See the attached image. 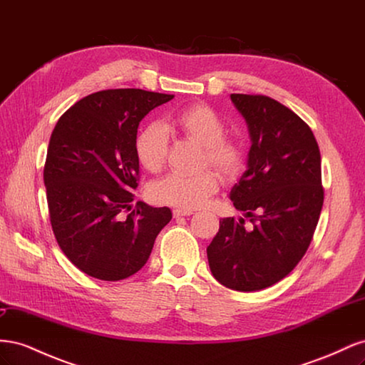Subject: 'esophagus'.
Instances as JSON below:
<instances>
[{
	"label": "esophagus",
	"instance_id": "34e87169",
	"mask_svg": "<svg viewBox=\"0 0 365 365\" xmlns=\"http://www.w3.org/2000/svg\"><path fill=\"white\" fill-rule=\"evenodd\" d=\"M190 215H193V210H190V208H176V210H173V217L190 216Z\"/></svg>",
	"mask_w": 365,
	"mask_h": 365
}]
</instances>
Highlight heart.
Returning <instances> with one entry per match:
<instances>
[{"label": "heart", "mask_w": 365, "mask_h": 365, "mask_svg": "<svg viewBox=\"0 0 365 365\" xmlns=\"http://www.w3.org/2000/svg\"><path fill=\"white\" fill-rule=\"evenodd\" d=\"M172 125L184 137L202 146V165L212 168L231 181L244 168V150L239 143L225 137L224 118L207 105H192L175 114ZM168 132L160 125H149L141 129L135 140V155L138 163L149 172H158L168 158ZM219 187L217 176L212 170L196 175L169 173L150 185L152 200L181 208H197L204 205Z\"/></svg>", "instance_id": "heart-1"}]
</instances>
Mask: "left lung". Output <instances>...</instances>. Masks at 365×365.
I'll return each mask as SVG.
<instances>
[{
  "mask_svg": "<svg viewBox=\"0 0 365 365\" xmlns=\"http://www.w3.org/2000/svg\"><path fill=\"white\" fill-rule=\"evenodd\" d=\"M245 118L247 170L230 192L245 219L224 217L207 247L213 277L230 289L260 291L284 279L306 254L322 213V155L304 121L260 94H231Z\"/></svg>",
  "mask_w": 365,
  "mask_h": 365,
  "instance_id": "obj_1",
  "label": "left lung"
}]
</instances>
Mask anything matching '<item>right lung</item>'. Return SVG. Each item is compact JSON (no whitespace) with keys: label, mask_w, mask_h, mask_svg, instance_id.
<instances>
[{"label":"right lung","mask_w":365,"mask_h":365,"mask_svg":"<svg viewBox=\"0 0 365 365\" xmlns=\"http://www.w3.org/2000/svg\"><path fill=\"white\" fill-rule=\"evenodd\" d=\"M172 98L134 88L98 91L76 102L51 132L43 184L53 233L74 267L94 279L138 272L170 222V208L138 201L130 210V202L140 173L138 125Z\"/></svg>","instance_id":"1"}]
</instances>
